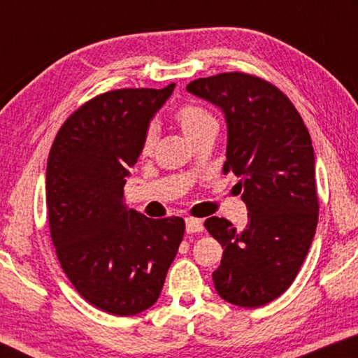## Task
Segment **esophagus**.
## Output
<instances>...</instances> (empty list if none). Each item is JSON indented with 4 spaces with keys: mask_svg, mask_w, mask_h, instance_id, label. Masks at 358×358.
I'll use <instances>...</instances> for the list:
<instances>
[{
    "mask_svg": "<svg viewBox=\"0 0 358 358\" xmlns=\"http://www.w3.org/2000/svg\"><path fill=\"white\" fill-rule=\"evenodd\" d=\"M185 231L189 234L203 231V223L197 218H185Z\"/></svg>",
    "mask_w": 358,
    "mask_h": 358,
    "instance_id": "1",
    "label": "esophagus"
}]
</instances>
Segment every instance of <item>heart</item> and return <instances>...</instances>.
Segmentation results:
<instances>
[{
    "mask_svg": "<svg viewBox=\"0 0 358 358\" xmlns=\"http://www.w3.org/2000/svg\"><path fill=\"white\" fill-rule=\"evenodd\" d=\"M176 120H178V125L182 130V134L187 136L189 140L195 141L200 135L205 134L212 127H217V120L215 117L210 114L208 110H205L203 107L195 106V104H185L180 107L176 114ZM156 145V129L151 127L146 131L143 145H141V153L145 156L150 155L153 151Z\"/></svg>",
    "mask_w": 358,
    "mask_h": 358,
    "instance_id": "heart-1",
    "label": "heart"
}]
</instances>
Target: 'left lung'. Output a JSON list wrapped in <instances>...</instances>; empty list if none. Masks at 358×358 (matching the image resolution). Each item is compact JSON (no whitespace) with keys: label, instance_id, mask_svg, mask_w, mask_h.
Wrapping results in <instances>:
<instances>
[{"label":"left lung","instance_id":"8db88e82","mask_svg":"<svg viewBox=\"0 0 358 358\" xmlns=\"http://www.w3.org/2000/svg\"><path fill=\"white\" fill-rule=\"evenodd\" d=\"M227 122L223 171L238 176L248 224L210 217L205 228L224 248L213 283L224 301L259 308L295 280L317 224L315 150L300 114L271 83L222 73L187 85ZM239 190V192H241Z\"/></svg>","mask_w":358,"mask_h":358}]
</instances>
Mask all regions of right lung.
<instances>
[{"label":"right lung","instance_id":"obj_1","mask_svg":"<svg viewBox=\"0 0 358 358\" xmlns=\"http://www.w3.org/2000/svg\"><path fill=\"white\" fill-rule=\"evenodd\" d=\"M174 87L94 97L68 117L48 155L47 212L58 261L76 292L109 315L153 306L182 241V218H146L124 200L150 122Z\"/></svg>","mask_w":358,"mask_h":358}]
</instances>
